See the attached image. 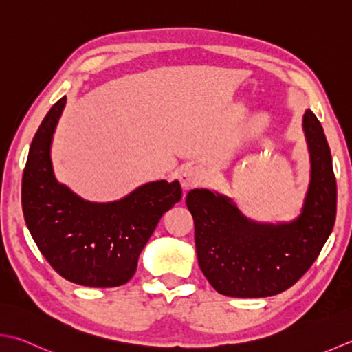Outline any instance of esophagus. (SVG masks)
<instances>
[{
    "label": "esophagus",
    "mask_w": 352,
    "mask_h": 352,
    "mask_svg": "<svg viewBox=\"0 0 352 352\" xmlns=\"http://www.w3.org/2000/svg\"><path fill=\"white\" fill-rule=\"evenodd\" d=\"M178 180L182 183L183 190H189L203 182V169L198 166H186L180 170Z\"/></svg>",
    "instance_id": "obj_1"
}]
</instances>
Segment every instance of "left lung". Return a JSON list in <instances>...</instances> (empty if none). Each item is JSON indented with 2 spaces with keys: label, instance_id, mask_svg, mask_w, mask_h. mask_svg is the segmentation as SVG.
<instances>
[{
  "label": "left lung",
  "instance_id": "left-lung-1",
  "mask_svg": "<svg viewBox=\"0 0 352 352\" xmlns=\"http://www.w3.org/2000/svg\"><path fill=\"white\" fill-rule=\"evenodd\" d=\"M302 129L309 154V183L292 221L259 223L235 199L192 189L186 204L195 224L198 265L219 294L268 298L294 285L318 259L333 232L337 184L333 158L318 117L307 109Z\"/></svg>",
  "mask_w": 352,
  "mask_h": 352
}]
</instances>
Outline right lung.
Listing matches in <instances>:
<instances>
[{
    "label": "right lung",
    "instance_id": "obj_1",
    "mask_svg": "<svg viewBox=\"0 0 352 352\" xmlns=\"http://www.w3.org/2000/svg\"><path fill=\"white\" fill-rule=\"evenodd\" d=\"M65 103L64 96L50 108L30 144L21 188L27 229L62 278L85 287H119L134 276L160 218L182 199V186L151 182L120 199L98 203L58 182L52 143Z\"/></svg>",
    "mask_w": 352,
    "mask_h": 352
}]
</instances>
